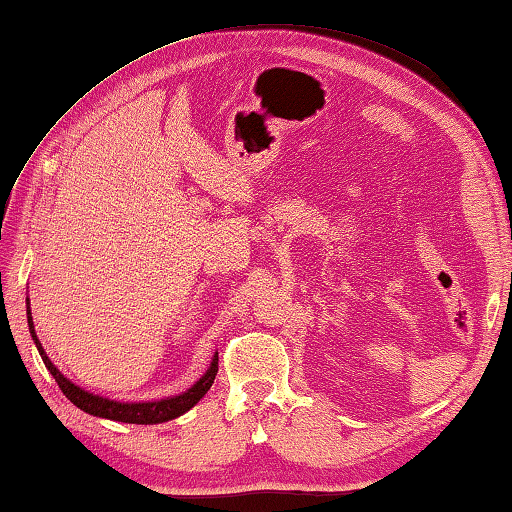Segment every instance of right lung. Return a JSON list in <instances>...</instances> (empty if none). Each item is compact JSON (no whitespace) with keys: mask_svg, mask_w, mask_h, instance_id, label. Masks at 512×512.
Returning <instances> with one entry per match:
<instances>
[{"mask_svg":"<svg viewBox=\"0 0 512 512\" xmlns=\"http://www.w3.org/2000/svg\"><path fill=\"white\" fill-rule=\"evenodd\" d=\"M28 328H30V336L35 341L37 350L43 358V365L48 367V372L57 380V385L61 387V391L65 394L72 405L79 407L81 411L90 413V416L96 418H107V420H116V422H129V424H160L182 416L187 413L193 405H198L200 398L211 389L215 374H217V354L213 356L211 367L206 369V374L195 383L191 389L184 391L180 396L173 398H162V400H154V402H118V400H110L105 396H96L92 391L83 389L79 385H74L70 378H65L54 363L48 358V354L43 352L41 341L37 339L35 332V323H32V314L28 308Z\"/></svg>","mask_w":512,"mask_h":512,"instance_id":"1","label":"right lung"}]
</instances>
